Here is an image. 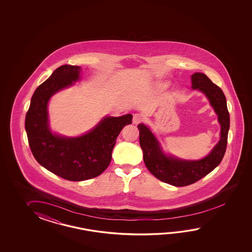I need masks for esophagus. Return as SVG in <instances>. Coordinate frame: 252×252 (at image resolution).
I'll list each match as a JSON object with an SVG mask.
<instances>
[{"label":"esophagus","instance_id":"esophagus-1","mask_svg":"<svg viewBox=\"0 0 252 252\" xmlns=\"http://www.w3.org/2000/svg\"><path fill=\"white\" fill-rule=\"evenodd\" d=\"M143 121V117L139 114V113H135L133 115V118H132V123L133 124H138Z\"/></svg>","mask_w":252,"mask_h":252}]
</instances>
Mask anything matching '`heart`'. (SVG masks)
<instances>
[{
    "mask_svg": "<svg viewBox=\"0 0 252 252\" xmlns=\"http://www.w3.org/2000/svg\"><path fill=\"white\" fill-rule=\"evenodd\" d=\"M166 87H167V84H166V83H161V84H158V85H157V88H158V89H160V90L165 89Z\"/></svg>",
    "mask_w": 252,
    "mask_h": 252,
    "instance_id": "b5f03b06",
    "label": "heart"
}]
</instances>
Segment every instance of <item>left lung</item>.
Here are the masks:
<instances>
[{"label": "left lung", "instance_id": "obj_1", "mask_svg": "<svg viewBox=\"0 0 252 252\" xmlns=\"http://www.w3.org/2000/svg\"><path fill=\"white\" fill-rule=\"evenodd\" d=\"M192 89L203 93L218 116L220 132L218 143L209 154L197 160H186L165 153L160 142L147 125L139 124V144L149 171L162 182L174 187H186L197 182L219 165L226 151L230 114L224 94L207 75L194 73L191 75Z\"/></svg>", "mask_w": 252, "mask_h": 252}]
</instances>
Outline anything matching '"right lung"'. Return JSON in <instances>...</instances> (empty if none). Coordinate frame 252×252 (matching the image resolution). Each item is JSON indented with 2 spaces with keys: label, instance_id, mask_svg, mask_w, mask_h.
Returning <instances> with one entry per match:
<instances>
[{
  "label": "right lung",
  "instance_id": "right-lung-1",
  "mask_svg": "<svg viewBox=\"0 0 252 252\" xmlns=\"http://www.w3.org/2000/svg\"><path fill=\"white\" fill-rule=\"evenodd\" d=\"M78 65L64 64L54 71L34 92L25 128L34 158L48 171L70 181H84L101 175L112 160L116 139L124 126L131 124L132 115L105 116L77 137L54 133L49 127L48 104L58 92L81 79Z\"/></svg>",
  "mask_w": 252,
  "mask_h": 252
}]
</instances>
